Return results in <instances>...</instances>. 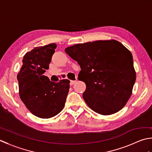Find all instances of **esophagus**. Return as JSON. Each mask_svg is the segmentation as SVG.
<instances>
[{"instance_id": "esophagus-1", "label": "esophagus", "mask_w": 152, "mask_h": 152, "mask_svg": "<svg viewBox=\"0 0 152 152\" xmlns=\"http://www.w3.org/2000/svg\"><path fill=\"white\" fill-rule=\"evenodd\" d=\"M76 82V80H71L70 82V85L73 86Z\"/></svg>"}]
</instances>
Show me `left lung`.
<instances>
[{
  "label": "left lung",
  "instance_id": "obj_1",
  "mask_svg": "<svg viewBox=\"0 0 152 152\" xmlns=\"http://www.w3.org/2000/svg\"><path fill=\"white\" fill-rule=\"evenodd\" d=\"M65 52L81 68L83 98L93 111L115 114L124 107L136 80L131 51L115 40H97L68 47Z\"/></svg>",
  "mask_w": 152,
  "mask_h": 152
}]
</instances>
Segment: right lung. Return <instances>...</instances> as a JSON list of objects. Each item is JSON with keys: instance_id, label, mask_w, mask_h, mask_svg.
Returning <instances> with one entry per match:
<instances>
[{"instance_id": "add662e5", "label": "right lung", "mask_w": 152, "mask_h": 152, "mask_svg": "<svg viewBox=\"0 0 152 152\" xmlns=\"http://www.w3.org/2000/svg\"><path fill=\"white\" fill-rule=\"evenodd\" d=\"M56 44L34 48L25 55L17 78L19 96L27 108L38 118H52L62 110L70 88L69 80L51 82L43 75L49 69Z\"/></svg>"}]
</instances>
